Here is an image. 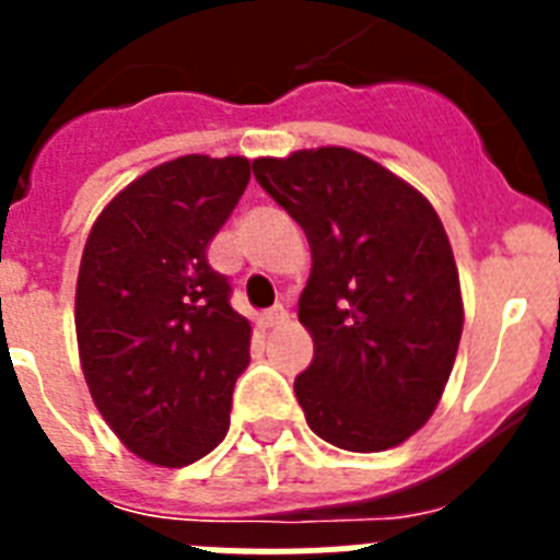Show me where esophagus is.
<instances>
[{"label":"esophagus","instance_id":"obj_1","mask_svg":"<svg viewBox=\"0 0 560 560\" xmlns=\"http://www.w3.org/2000/svg\"><path fill=\"white\" fill-rule=\"evenodd\" d=\"M264 319H266V328H275V325H283L285 319H289V311H285L283 305H275V308L266 311Z\"/></svg>","mask_w":560,"mask_h":560}]
</instances>
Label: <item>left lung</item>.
<instances>
[{"label": "left lung", "instance_id": "8db88e82", "mask_svg": "<svg viewBox=\"0 0 560 560\" xmlns=\"http://www.w3.org/2000/svg\"><path fill=\"white\" fill-rule=\"evenodd\" d=\"M252 171L311 246L300 323L314 361L294 381L308 427L345 452L398 446L432 418L463 334L438 212L350 148L264 156Z\"/></svg>", "mask_w": 560, "mask_h": 560}]
</instances>
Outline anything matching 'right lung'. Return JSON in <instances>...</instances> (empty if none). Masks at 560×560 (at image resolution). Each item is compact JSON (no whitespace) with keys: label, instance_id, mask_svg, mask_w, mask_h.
<instances>
[{"label":"right lung","instance_id":"add662e5","mask_svg":"<svg viewBox=\"0 0 560 560\" xmlns=\"http://www.w3.org/2000/svg\"><path fill=\"white\" fill-rule=\"evenodd\" d=\"M249 176L244 156H179L117 192L86 237L75 291L83 375L112 432L153 465L196 463L230 429L252 328L207 246Z\"/></svg>","mask_w":560,"mask_h":560}]
</instances>
